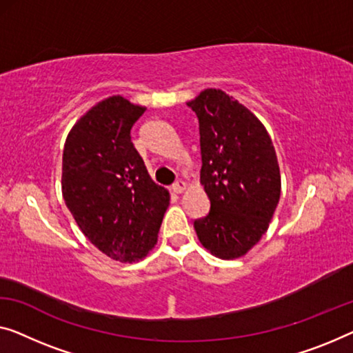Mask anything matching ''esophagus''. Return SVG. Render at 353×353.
<instances>
[{
	"label": "esophagus",
	"instance_id": "esophagus-1",
	"mask_svg": "<svg viewBox=\"0 0 353 353\" xmlns=\"http://www.w3.org/2000/svg\"><path fill=\"white\" fill-rule=\"evenodd\" d=\"M185 187H187V183L183 182V181H181V179H179V181H176L174 183H172V192L174 193H182L183 190H185Z\"/></svg>",
	"mask_w": 353,
	"mask_h": 353
}]
</instances>
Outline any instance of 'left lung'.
I'll return each mask as SVG.
<instances>
[{
    "label": "left lung",
    "mask_w": 353,
    "mask_h": 353,
    "mask_svg": "<svg viewBox=\"0 0 353 353\" xmlns=\"http://www.w3.org/2000/svg\"><path fill=\"white\" fill-rule=\"evenodd\" d=\"M187 106L199 122L201 183L210 201L194 231L212 255L239 259L266 233L281 198L274 145L260 120L222 90L206 88Z\"/></svg>",
    "instance_id": "left-lung-1"
}]
</instances>
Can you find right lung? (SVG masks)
Segmentation results:
<instances>
[{"instance_id":"add662e5","label":"right lung","mask_w":353,"mask_h":353,"mask_svg":"<svg viewBox=\"0 0 353 353\" xmlns=\"http://www.w3.org/2000/svg\"><path fill=\"white\" fill-rule=\"evenodd\" d=\"M145 108L123 97L93 106L63 149L61 192L88 241L110 259L133 263L155 245L170 193L152 181L131 143Z\"/></svg>"}]
</instances>
